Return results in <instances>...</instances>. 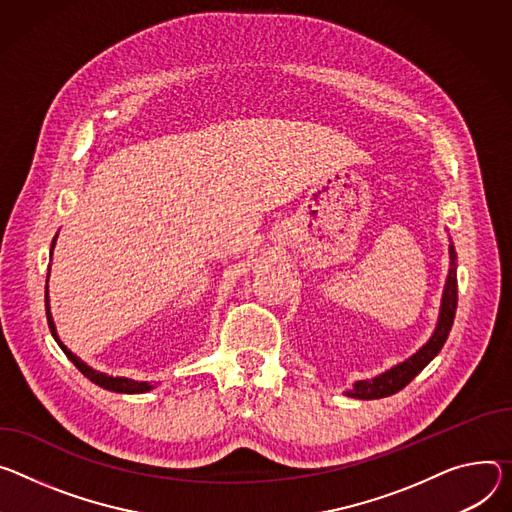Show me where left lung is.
Instances as JSON below:
<instances>
[{
    "instance_id": "left-lung-1",
    "label": "left lung",
    "mask_w": 512,
    "mask_h": 512,
    "mask_svg": "<svg viewBox=\"0 0 512 512\" xmlns=\"http://www.w3.org/2000/svg\"><path fill=\"white\" fill-rule=\"evenodd\" d=\"M455 310H457V253H455L453 241L449 239V273H447L443 296H441L437 327L431 339L416 353H412L408 359L382 371L380 376L369 378V380H357L353 388L345 392V396L359 398V400H376V398H386L400 392L437 357V353L441 351V347L449 337Z\"/></svg>"
}]
</instances>
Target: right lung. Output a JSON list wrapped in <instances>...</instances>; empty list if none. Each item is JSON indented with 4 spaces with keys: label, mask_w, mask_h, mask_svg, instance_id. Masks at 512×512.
<instances>
[{
    "label": "right lung",
    "mask_w": 512,
    "mask_h": 512,
    "mask_svg": "<svg viewBox=\"0 0 512 512\" xmlns=\"http://www.w3.org/2000/svg\"><path fill=\"white\" fill-rule=\"evenodd\" d=\"M57 237H59V232L55 235V239H53V245H51V257H53V251H55V245H57ZM49 275H51V265H49ZM46 284H49V280H46ZM51 298H49V286H46V290H44V306H46V320H49V329H51V335H53V339L57 341V345L63 349V353L69 357V361L81 371V374L87 378V380H91L94 382L96 386H100V388H104V390H110V392H118V394H145V392H149V390H153L157 384H151V382H138V380H130V378H114V376H108V374H102V371H98V369H94V367H89L85 361H81L75 353H71L65 345H63V341L59 339V335H57V327H55V320H53V314H51Z\"/></svg>",
    "instance_id": "1"
}]
</instances>
